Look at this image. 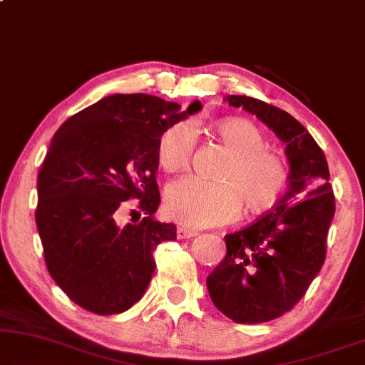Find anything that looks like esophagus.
<instances>
[{"label":"esophagus","mask_w":365,"mask_h":365,"mask_svg":"<svg viewBox=\"0 0 365 365\" xmlns=\"http://www.w3.org/2000/svg\"><path fill=\"white\" fill-rule=\"evenodd\" d=\"M197 230H190V228H185V227H178L177 228V237L180 240H185V239H192V237L197 235Z\"/></svg>","instance_id":"obj_1"}]
</instances>
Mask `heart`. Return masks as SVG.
I'll return each mask as SVG.
<instances>
[{
  "label": "heart",
  "instance_id": "obj_1",
  "mask_svg": "<svg viewBox=\"0 0 365 365\" xmlns=\"http://www.w3.org/2000/svg\"><path fill=\"white\" fill-rule=\"evenodd\" d=\"M215 135L227 148L228 158L215 172L217 182L185 177L165 190L163 212L183 227L200 228L230 222L239 213H255L274 205L287 185V165L265 148V138L254 123L227 118L217 123ZM197 130L192 121H180L165 130L158 140L157 158L168 173L185 172L192 162Z\"/></svg>",
  "mask_w": 365,
  "mask_h": 365
}]
</instances>
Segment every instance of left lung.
Returning <instances> with one entry per match:
<instances>
[{
	"mask_svg": "<svg viewBox=\"0 0 365 365\" xmlns=\"http://www.w3.org/2000/svg\"><path fill=\"white\" fill-rule=\"evenodd\" d=\"M228 105L255 115L285 143L289 190L265 215L225 235L227 255L207 277L212 302L237 324H262L289 312L322 269L335 213L322 148L287 111L244 95Z\"/></svg>",
	"mask_w": 365,
	"mask_h": 365,
	"instance_id": "1",
	"label": "left lung"
}]
</instances>
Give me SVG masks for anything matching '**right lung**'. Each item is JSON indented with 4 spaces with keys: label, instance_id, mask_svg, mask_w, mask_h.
Returning a JSON list of instances; mask_svg holds the SVG:
<instances>
[{
    "label": "right lung",
    "instance_id": "add662e5",
    "mask_svg": "<svg viewBox=\"0 0 365 365\" xmlns=\"http://www.w3.org/2000/svg\"><path fill=\"white\" fill-rule=\"evenodd\" d=\"M200 108V101L182 110L152 95H111L58 128L38 173L35 220L48 272L80 307L121 314L143 297L155 247L177 239L173 223L153 218L158 140ZM130 197L144 218L120 226V202Z\"/></svg>",
    "mask_w": 365,
    "mask_h": 365
}]
</instances>
